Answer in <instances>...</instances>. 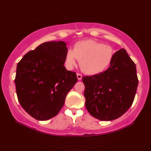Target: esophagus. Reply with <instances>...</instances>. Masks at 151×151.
I'll return each instance as SVG.
<instances>
[{"label":"esophagus","instance_id":"obj_1","mask_svg":"<svg viewBox=\"0 0 151 151\" xmlns=\"http://www.w3.org/2000/svg\"><path fill=\"white\" fill-rule=\"evenodd\" d=\"M77 78H78V80H81L82 78V76L80 73H77Z\"/></svg>","mask_w":151,"mask_h":151}]
</instances>
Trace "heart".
I'll list each match as a JSON object with an SVG mask.
<instances>
[{"instance_id":"heart-1","label":"heart","mask_w":151,"mask_h":151,"mask_svg":"<svg viewBox=\"0 0 151 151\" xmlns=\"http://www.w3.org/2000/svg\"><path fill=\"white\" fill-rule=\"evenodd\" d=\"M114 51L112 47L93 40L76 42L73 49L67 51L65 64L68 69H72L80 60V69L88 75H96L104 71L112 61Z\"/></svg>"}]
</instances>
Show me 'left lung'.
Listing matches in <instances>:
<instances>
[{
    "label": "left lung",
    "mask_w": 151,
    "mask_h": 151,
    "mask_svg": "<svg viewBox=\"0 0 151 151\" xmlns=\"http://www.w3.org/2000/svg\"><path fill=\"white\" fill-rule=\"evenodd\" d=\"M85 106L92 116L111 121L122 116L133 104L138 85L136 66L124 49L113 55L106 71L83 76Z\"/></svg>",
    "instance_id": "8db88e82"
}]
</instances>
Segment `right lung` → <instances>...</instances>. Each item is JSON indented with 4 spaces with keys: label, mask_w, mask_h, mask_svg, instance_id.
Returning a JSON list of instances; mask_svg holds the SVG:
<instances>
[{
    "label": "right lung",
    "mask_w": 151,
    "mask_h": 151,
    "mask_svg": "<svg viewBox=\"0 0 151 151\" xmlns=\"http://www.w3.org/2000/svg\"><path fill=\"white\" fill-rule=\"evenodd\" d=\"M66 45L63 41L44 42L27 53L17 65L18 100L24 110L38 120L55 116L78 81L76 72L67 71L64 66Z\"/></svg>",
    "instance_id": "obj_1"
}]
</instances>
